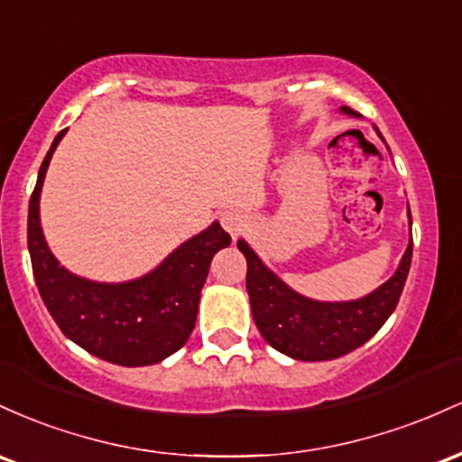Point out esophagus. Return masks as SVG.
Listing matches in <instances>:
<instances>
[{
  "label": "esophagus",
  "instance_id": "34e87169",
  "mask_svg": "<svg viewBox=\"0 0 462 462\" xmlns=\"http://www.w3.org/2000/svg\"><path fill=\"white\" fill-rule=\"evenodd\" d=\"M220 222H222V226H225V229L231 233L233 237H237L242 231L246 229L248 217L242 214L240 209H226V211H222Z\"/></svg>",
  "mask_w": 462,
  "mask_h": 462
}]
</instances>
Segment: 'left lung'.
<instances>
[{"label":"left lung","mask_w":462,"mask_h":462,"mask_svg":"<svg viewBox=\"0 0 462 462\" xmlns=\"http://www.w3.org/2000/svg\"><path fill=\"white\" fill-rule=\"evenodd\" d=\"M237 248L246 257V290L259 334L277 351L303 362L334 360L365 345L397 308L412 262L411 240L397 273L369 297L320 303L300 297L274 277L245 240Z\"/></svg>","instance_id":"obj_1"}]
</instances>
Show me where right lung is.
<instances>
[{
  "label": "right lung",
  "instance_id": "1",
  "mask_svg": "<svg viewBox=\"0 0 462 462\" xmlns=\"http://www.w3.org/2000/svg\"><path fill=\"white\" fill-rule=\"evenodd\" d=\"M56 134L30 196L28 248L36 288L60 331L89 354L122 366L157 365L188 343L211 259L231 245L217 222L179 246L159 268L128 283H96L59 266L45 245L39 196Z\"/></svg>",
  "mask_w": 462,
  "mask_h": 462
}]
</instances>
